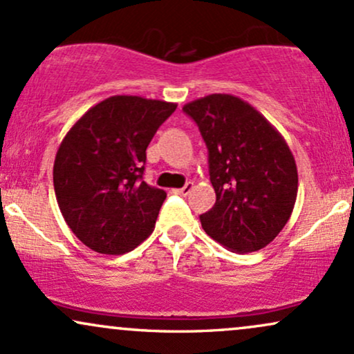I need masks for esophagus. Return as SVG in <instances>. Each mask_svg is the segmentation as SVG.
I'll list each match as a JSON object with an SVG mask.
<instances>
[{
	"instance_id": "1",
	"label": "esophagus",
	"mask_w": 354,
	"mask_h": 354,
	"mask_svg": "<svg viewBox=\"0 0 354 354\" xmlns=\"http://www.w3.org/2000/svg\"><path fill=\"white\" fill-rule=\"evenodd\" d=\"M193 189V183H186L183 188H178V189H173L174 194H180V196H186V194H189V191Z\"/></svg>"
}]
</instances>
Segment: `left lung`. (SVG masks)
<instances>
[{
    "instance_id": "left-lung-1",
    "label": "left lung",
    "mask_w": 354,
    "mask_h": 354,
    "mask_svg": "<svg viewBox=\"0 0 354 354\" xmlns=\"http://www.w3.org/2000/svg\"><path fill=\"white\" fill-rule=\"evenodd\" d=\"M208 148L216 203L201 226L219 245L251 253L270 245L293 213L298 169L276 128L233 95H208L183 106Z\"/></svg>"
}]
</instances>
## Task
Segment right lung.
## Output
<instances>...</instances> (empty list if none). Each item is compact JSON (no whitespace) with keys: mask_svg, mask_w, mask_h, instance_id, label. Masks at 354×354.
<instances>
[{"mask_svg":"<svg viewBox=\"0 0 354 354\" xmlns=\"http://www.w3.org/2000/svg\"><path fill=\"white\" fill-rule=\"evenodd\" d=\"M174 103L111 96L89 108L61 141L53 166L56 201L83 245L123 254L153 233L166 193L143 181L146 148Z\"/></svg>","mask_w":354,"mask_h":354,"instance_id":"1","label":"right lung"}]
</instances>
